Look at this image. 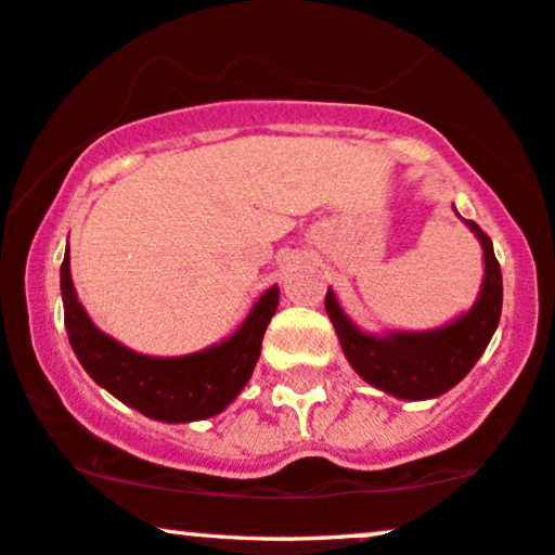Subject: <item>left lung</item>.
<instances>
[{
	"label": "left lung",
	"mask_w": 555,
	"mask_h": 555,
	"mask_svg": "<svg viewBox=\"0 0 555 555\" xmlns=\"http://www.w3.org/2000/svg\"><path fill=\"white\" fill-rule=\"evenodd\" d=\"M465 224L482 247L485 275L473 308L447 325L431 331H361L328 287L325 313L340 348L356 374L374 389L404 401L437 399L457 386L488 348L503 310V272L488 234L473 219H465Z\"/></svg>",
	"instance_id": "8db88e82"
}]
</instances>
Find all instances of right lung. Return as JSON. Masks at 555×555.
I'll list each match as a JSON object with an SVG mask.
<instances>
[{
    "label": "right lung",
    "mask_w": 555,
    "mask_h": 555,
    "mask_svg": "<svg viewBox=\"0 0 555 555\" xmlns=\"http://www.w3.org/2000/svg\"><path fill=\"white\" fill-rule=\"evenodd\" d=\"M65 331L82 369L126 406L166 424L209 420L245 389L257 366L262 336L275 315L280 287L264 291L230 338L186 356H146L103 333L78 300L70 275V247L60 268Z\"/></svg>",
    "instance_id": "right-lung-1"
}]
</instances>
